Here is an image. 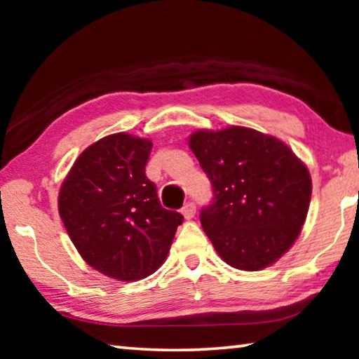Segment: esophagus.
Instances as JSON below:
<instances>
[{
	"instance_id": "34e87169",
	"label": "esophagus",
	"mask_w": 359,
	"mask_h": 359,
	"mask_svg": "<svg viewBox=\"0 0 359 359\" xmlns=\"http://www.w3.org/2000/svg\"><path fill=\"white\" fill-rule=\"evenodd\" d=\"M194 214H196V204L188 201L184 208H182V215H184L187 220H191V218L194 217Z\"/></svg>"
}]
</instances>
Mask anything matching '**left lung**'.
<instances>
[{
    "label": "left lung",
    "mask_w": 359,
    "mask_h": 359,
    "mask_svg": "<svg viewBox=\"0 0 359 359\" xmlns=\"http://www.w3.org/2000/svg\"><path fill=\"white\" fill-rule=\"evenodd\" d=\"M190 149L212 184L201 224L224 263L259 271L293 245L312 180L287 144L244 126L193 133Z\"/></svg>",
    "instance_id": "left-lung-1"
}]
</instances>
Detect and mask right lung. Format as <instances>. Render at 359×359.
<instances>
[{
	"label": "right lung",
	"instance_id": "add662e5",
	"mask_svg": "<svg viewBox=\"0 0 359 359\" xmlns=\"http://www.w3.org/2000/svg\"><path fill=\"white\" fill-rule=\"evenodd\" d=\"M149 139L117 133L85 149L66 175L58 210L77 252L117 280L147 277L163 264L184 217L160 204L145 175Z\"/></svg>",
	"mask_w": 359,
	"mask_h": 359
}]
</instances>
